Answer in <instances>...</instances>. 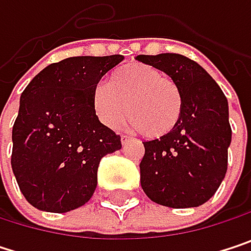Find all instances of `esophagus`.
<instances>
[{"label":"esophagus","instance_id":"34e87169","mask_svg":"<svg viewBox=\"0 0 251 251\" xmlns=\"http://www.w3.org/2000/svg\"><path fill=\"white\" fill-rule=\"evenodd\" d=\"M129 139H130V138H129V136H126V135H122V136H121V141H122V144H124V145H125L126 142H129Z\"/></svg>","mask_w":251,"mask_h":251}]
</instances>
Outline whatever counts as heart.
Wrapping results in <instances>:
<instances>
[{
    "mask_svg": "<svg viewBox=\"0 0 251 251\" xmlns=\"http://www.w3.org/2000/svg\"><path fill=\"white\" fill-rule=\"evenodd\" d=\"M91 109L101 125L116 129L127 119L147 139H160L181 119L183 94L170 76L151 65L132 62L91 91Z\"/></svg>",
    "mask_w": 251,
    "mask_h": 251,
    "instance_id": "b5f03b06",
    "label": "heart"
}]
</instances>
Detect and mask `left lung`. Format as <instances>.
I'll return each mask as SVG.
<instances>
[{"label": "left lung", "mask_w": 251, "mask_h": 251, "mask_svg": "<svg viewBox=\"0 0 251 251\" xmlns=\"http://www.w3.org/2000/svg\"><path fill=\"white\" fill-rule=\"evenodd\" d=\"M136 59L172 76L183 94L175 130L144 142L141 186L158 205L199 206L215 195L226 173L231 126L226 94L199 64L183 55H138Z\"/></svg>", "instance_id": "8db88e82"}]
</instances>
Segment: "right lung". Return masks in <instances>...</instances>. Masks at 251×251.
<instances>
[{"mask_svg":"<svg viewBox=\"0 0 251 251\" xmlns=\"http://www.w3.org/2000/svg\"><path fill=\"white\" fill-rule=\"evenodd\" d=\"M122 61V55L67 58L25 88L13 126L11 167L34 208L62 214L87 203L100 160L122 148L121 136L91 109L94 85Z\"/></svg>","mask_w":251,"mask_h":251,"instance_id":"right-lung-1","label":"right lung"}]
</instances>
